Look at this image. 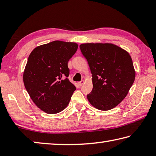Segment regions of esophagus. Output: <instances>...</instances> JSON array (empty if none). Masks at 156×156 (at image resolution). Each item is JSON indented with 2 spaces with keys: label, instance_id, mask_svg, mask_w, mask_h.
<instances>
[{
  "label": "esophagus",
  "instance_id": "esophagus-1",
  "mask_svg": "<svg viewBox=\"0 0 156 156\" xmlns=\"http://www.w3.org/2000/svg\"><path fill=\"white\" fill-rule=\"evenodd\" d=\"M84 83V80H81L80 82H79V83H78V84H79V86H82V85H83V84Z\"/></svg>",
  "mask_w": 156,
  "mask_h": 156
}]
</instances>
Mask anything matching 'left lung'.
I'll return each mask as SVG.
<instances>
[{
  "label": "left lung",
  "mask_w": 156,
  "mask_h": 156,
  "mask_svg": "<svg viewBox=\"0 0 156 156\" xmlns=\"http://www.w3.org/2000/svg\"><path fill=\"white\" fill-rule=\"evenodd\" d=\"M80 51L88 62L93 89L87 97L95 108L110 110L126 96L136 77L129 53L111 43H84Z\"/></svg>",
  "instance_id": "obj_1"
}]
</instances>
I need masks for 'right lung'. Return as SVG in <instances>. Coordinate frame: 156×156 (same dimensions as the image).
Instances as JSON below:
<instances>
[{"instance_id":"obj_1","label":"right lung","mask_w":156,"mask_h":156,"mask_svg":"<svg viewBox=\"0 0 156 156\" xmlns=\"http://www.w3.org/2000/svg\"><path fill=\"white\" fill-rule=\"evenodd\" d=\"M78 49L76 43L55 41L36 47L29 56L23 83L31 100L47 113L62 112L76 87L68 79L67 63Z\"/></svg>"}]
</instances>
